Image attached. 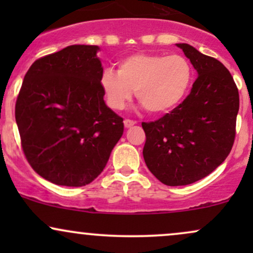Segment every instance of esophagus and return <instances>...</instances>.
<instances>
[{
    "instance_id": "34e87169",
    "label": "esophagus",
    "mask_w": 253,
    "mask_h": 253,
    "mask_svg": "<svg viewBox=\"0 0 253 253\" xmlns=\"http://www.w3.org/2000/svg\"><path fill=\"white\" fill-rule=\"evenodd\" d=\"M136 123L134 120H130V119H125V121H124V125H125V127H127V128H128V127H132L133 125H135Z\"/></svg>"
}]
</instances>
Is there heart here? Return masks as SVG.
<instances>
[{
  "label": "heart",
  "instance_id": "1",
  "mask_svg": "<svg viewBox=\"0 0 253 253\" xmlns=\"http://www.w3.org/2000/svg\"><path fill=\"white\" fill-rule=\"evenodd\" d=\"M193 75L190 62L181 54L135 53L119 63L118 72L104 70L101 88L110 108L123 109L135 91L147 112L165 114L187 96Z\"/></svg>",
  "mask_w": 253,
  "mask_h": 253
}]
</instances>
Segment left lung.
<instances>
[{"label": "left lung", "mask_w": 253, "mask_h": 253, "mask_svg": "<svg viewBox=\"0 0 253 253\" xmlns=\"http://www.w3.org/2000/svg\"><path fill=\"white\" fill-rule=\"evenodd\" d=\"M177 46L199 76L175 109L141 124L146 135L145 163L156 178L171 187L199 181L227 158L239 110V92L227 68L188 43Z\"/></svg>", "instance_id": "8db88e82"}]
</instances>
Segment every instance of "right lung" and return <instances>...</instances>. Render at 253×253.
<instances>
[{"mask_svg": "<svg viewBox=\"0 0 253 253\" xmlns=\"http://www.w3.org/2000/svg\"><path fill=\"white\" fill-rule=\"evenodd\" d=\"M97 50L71 45L39 58L17 95L15 120L26 159L54 184L94 181L124 133V119L104 103Z\"/></svg>", "mask_w": 253, "mask_h": 253, "instance_id": "right-lung-1", "label": "right lung"}]
</instances>
